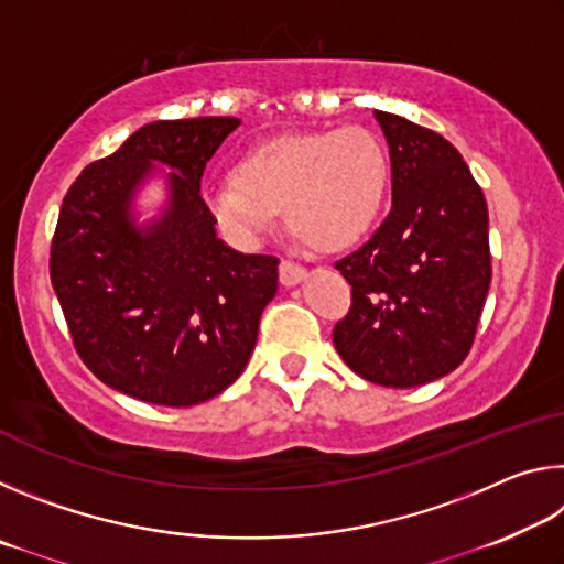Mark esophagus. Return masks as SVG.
I'll use <instances>...</instances> for the list:
<instances>
[{
    "instance_id": "esophagus-1",
    "label": "esophagus",
    "mask_w": 564,
    "mask_h": 564,
    "mask_svg": "<svg viewBox=\"0 0 564 564\" xmlns=\"http://www.w3.org/2000/svg\"><path fill=\"white\" fill-rule=\"evenodd\" d=\"M279 273H281V283L285 285V289H291V285H299L305 279L303 265L295 263V261H289V259L281 261Z\"/></svg>"
}]
</instances>
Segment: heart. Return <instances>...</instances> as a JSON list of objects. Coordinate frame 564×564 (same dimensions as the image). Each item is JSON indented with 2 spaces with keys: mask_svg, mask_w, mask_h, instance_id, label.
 I'll return each instance as SVG.
<instances>
[{
  "mask_svg": "<svg viewBox=\"0 0 564 564\" xmlns=\"http://www.w3.org/2000/svg\"><path fill=\"white\" fill-rule=\"evenodd\" d=\"M236 181L206 191L216 224L243 246L259 243L289 212L291 228L323 251L370 234L390 188V159L373 131L346 127L295 133L248 151Z\"/></svg>",
  "mask_w": 564,
  "mask_h": 564,
  "instance_id": "1",
  "label": "heart"
}]
</instances>
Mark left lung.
<instances>
[{"mask_svg":"<svg viewBox=\"0 0 564 564\" xmlns=\"http://www.w3.org/2000/svg\"><path fill=\"white\" fill-rule=\"evenodd\" d=\"M390 149L393 206L373 238L336 263L350 311L333 328L346 366L386 388L443 378L470 352L492 265L488 204L441 133L376 111Z\"/></svg>","mask_w":564,"mask_h":564,"instance_id":"1","label":"left lung"}]
</instances>
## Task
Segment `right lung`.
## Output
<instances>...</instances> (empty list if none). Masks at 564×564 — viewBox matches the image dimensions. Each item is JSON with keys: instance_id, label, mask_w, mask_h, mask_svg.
I'll return each instance as SVG.
<instances>
[{"instance_id": "right-lung-1", "label": "right lung", "mask_w": 564, "mask_h": 564, "mask_svg": "<svg viewBox=\"0 0 564 564\" xmlns=\"http://www.w3.org/2000/svg\"><path fill=\"white\" fill-rule=\"evenodd\" d=\"M238 123L151 121L66 191L52 285L79 358L123 395L198 405L224 393L256 348L279 259L226 246L202 198L206 161ZM154 175L165 178L167 204L139 225L135 196Z\"/></svg>"}]
</instances>
